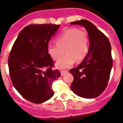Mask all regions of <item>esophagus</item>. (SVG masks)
<instances>
[{"label":"esophagus","mask_w":123,"mask_h":123,"mask_svg":"<svg viewBox=\"0 0 123 123\" xmlns=\"http://www.w3.org/2000/svg\"><path fill=\"white\" fill-rule=\"evenodd\" d=\"M68 73V71H61V76H63V75H64L66 74V73Z\"/></svg>","instance_id":"34e87169"}]
</instances>
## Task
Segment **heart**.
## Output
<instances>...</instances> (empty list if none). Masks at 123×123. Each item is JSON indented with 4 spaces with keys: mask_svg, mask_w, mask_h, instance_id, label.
Returning a JSON list of instances; mask_svg holds the SVG:
<instances>
[{
    "mask_svg": "<svg viewBox=\"0 0 123 123\" xmlns=\"http://www.w3.org/2000/svg\"><path fill=\"white\" fill-rule=\"evenodd\" d=\"M56 44H49L47 52L54 61H59L56 66L59 69L71 67L75 61L80 62L87 55L89 40L87 32L77 28H70L62 32L55 39Z\"/></svg>",
    "mask_w": 123,
    "mask_h": 123,
    "instance_id": "b5f03b06",
    "label": "heart"
}]
</instances>
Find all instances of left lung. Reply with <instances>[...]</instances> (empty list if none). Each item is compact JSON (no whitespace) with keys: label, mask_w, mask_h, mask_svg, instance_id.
<instances>
[{"label":"left lung","mask_w":123,"mask_h":123,"mask_svg":"<svg viewBox=\"0 0 123 123\" xmlns=\"http://www.w3.org/2000/svg\"><path fill=\"white\" fill-rule=\"evenodd\" d=\"M84 26L89 38V50L80 64L69 70L74 77L71 89L84 98L99 96L109 83L113 65L111 45L109 39L91 22L86 20L71 22Z\"/></svg>","instance_id":"left-lung-1"}]
</instances>
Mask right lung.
Returning a JSON list of instances; mask_svg holds the SVG:
<instances>
[{
    "instance_id": "right-lung-1",
    "label": "right lung",
    "mask_w": 123,
    "mask_h": 123,
    "mask_svg": "<svg viewBox=\"0 0 123 123\" xmlns=\"http://www.w3.org/2000/svg\"><path fill=\"white\" fill-rule=\"evenodd\" d=\"M59 25H29L21 31L8 58L11 82L28 101L41 103L54 95L52 84L61 76L53 69L54 61L47 52L51 37Z\"/></svg>"
}]
</instances>
